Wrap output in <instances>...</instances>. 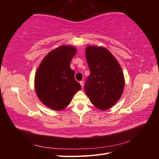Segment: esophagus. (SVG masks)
Masks as SVG:
<instances>
[{
    "mask_svg": "<svg viewBox=\"0 0 159 159\" xmlns=\"http://www.w3.org/2000/svg\"><path fill=\"white\" fill-rule=\"evenodd\" d=\"M79 83H80V85H81L82 88H83V86H84V82H83V81H80Z\"/></svg>",
    "mask_w": 159,
    "mask_h": 159,
    "instance_id": "1",
    "label": "esophagus"
}]
</instances>
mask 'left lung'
<instances>
[{
    "instance_id": "left-lung-1",
    "label": "left lung",
    "mask_w": 159,
    "mask_h": 159,
    "mask_svg": "<svg viewBox=\"0 0 159 159\" xmlns=\"http://www.w3.org/2000/svg\"><path fill=\"white\" fill-rule=\"evenodd\" d=\"M85 55L90 74L84 85L85 92L90 102L98 109H109L122 94V70L117 59L105 48L87 46Z\"/></svg>"
}]
</instances>
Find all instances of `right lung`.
Returning <instances> with one entry per match:
<instances>
[{
    "label": "right lung",
    "instance_id": "add662e5",
    "mask_svg": "<svg viewBox=\"0 0 159 159\" xmlns=\"http://www.w3.org/2000/svg\"><path fill=\"white\" fill-rule=\"evenodd\" d=\"M74 47L62 46L52 50L40 64L35 77V88L42 102L55 111L65 109L81 86L75 80L70 61Z\"/></svg>",
    "mask_w": 159,
    "mask_h": 159
}]
</instances>
